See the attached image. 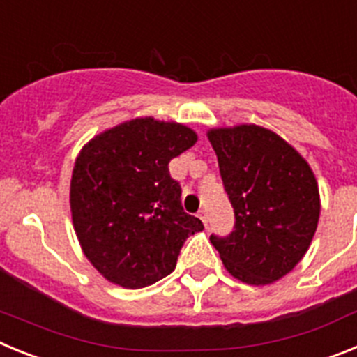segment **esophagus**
Wrapping results in <instances>:
<instances>
[{
  "mask_svg": "<svg viewBox=\"0 0 357 357\" xmlns=\"http://www.w3.org/2000/svg\"><path fill=\"white\" fill-rule=\"evenodd\" d=\"M198 218H200L202 223L207 227V223H209V216H207V211H200V213H198Z\"/></svg>",
  "mask_w": 357,
  "mask_h": 357,
  "instance_id": "esophagus-1",
  "label": "esophagus"
}]
</instances>
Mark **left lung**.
Instances as JSON below:
<instances>
[{
	"instance_id": "obj_1",
	"label": "left lung",
	"mask_w": 357,
	"mask_h": 357,
	"mask_svg": "<svg viewBox=\"0 0 357 357\" xmlns=\"http://www.w3.org/2000/svg\"><path fill=\"white\" fill-rule=\"evenodd\" d=\"M234 207V232L211 236L227 272L250 286L273 284L301 263L320 220V191L307 160L254 123L207 130Z\"/></svg>"
}]
</instances>
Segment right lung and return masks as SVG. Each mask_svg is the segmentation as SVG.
Here are the masks:
<instances>
[{
	"label": "right lung",
	"instance_id": "add662e5",
	"mask_svg": "<svg viewBox=\"0 0 357 357\" xmlns=\"http://www.w3.org/2000/svg\"><path fill=\"white\" fill-rule=\"evenodd\" d=\"M197 141L182 123L141 116L78 151L69 184L73 229L103 279L127 289L153 284L175 270L185 239L204 230L182 209L168 169Z\"/></svg>",
	"mask_w": 357,
	"mask_h": 357
}]
</instances>
